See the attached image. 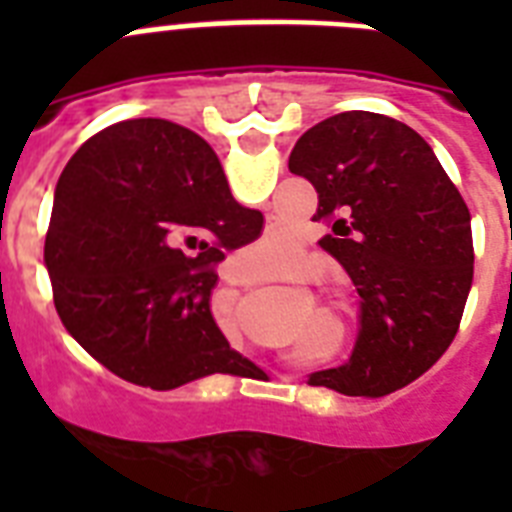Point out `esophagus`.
Here are the masks:
<instances>
[{
    "instance_id": "34e87169",
    "label": "esophagus",
    "mask_w": 512,
    "mask_h": 512,
    "mask_svg": "<svg viewBox=\"0 0 512 512\" xmlns=\"http://www.w3.org/2000/svg\"><path fill=\"white\" fill-rule=\"evenodd\" d=\"M241 273H247V268H236V276H241Z\"/></svg>"
}]
</instances>
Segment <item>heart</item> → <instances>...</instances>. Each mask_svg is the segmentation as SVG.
I'll return each mask as SVG.
<instances>
[{
	"instance_id": "b5f03b06",
	"label": "heart",
	"mask_w": 512,
	"mask_h": 512,
	"mask_svg": "<svg viewBox=\"0 0 512 512\" xmlns=\"http://www.w3.org/2000/svg\"><path fill=\"white\" fill-rule=\"evenodd\" d=\"M263 249L268 257H276L281 249H284V241H281V236L276 228H271V231H268V236H265V241H263Z\"/></svg>"
}]
</instances>
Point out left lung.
<instances>
[{"mask_svg":"<svg viewBox=\"0 0 512 512\" xmlns=\"http://www.w3.org/2000/svg\"><path fill=\"white\" fill-rule=\"evenodd\" d=\"M289 172L319 193V241L358 292V335L337 369L311 385L385 396L428 372L460 329L470 281V212L433 148L372 111L329 116L289 154Z\"/></svg>","mask_w":512,"mask_h":512,"instance_id":"8db88e82","label":"left lung"}]
</instances>
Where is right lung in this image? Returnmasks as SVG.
Segmentation results:
<instances>
[{
	"label": "right lung",
	"mask_w": 512,
	"mask_h": 512,
	"mask_svg": "<svg viewBox=\"0 0 512 512\" xmlns=\"http://www.w3.org/2000/svg\"><path fill=\"white\" fill-rule=\"evenodd\" d=\"M220 159L167 119L92 135L55 188L44 263L63 327L108 372L154 390L257 369L217 327L212 265L257 239Z\"/></svg>",
	"instance_id": "add662e5"
}]
</instances>
